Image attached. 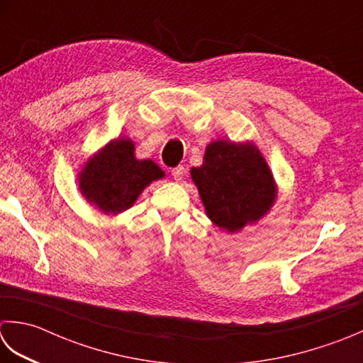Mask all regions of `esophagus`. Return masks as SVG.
Listing matches in <instances>:
<instances>
[{"instance_id": "obj_1", "label": "esophagus", "mask_w": 363, "mask_h": 363, "mask_svg": "<svg viewBox=\"0 0 363 363\" xmlns=\"http://www.w3.org/2000/svg\"><path fill=\"white\" fill-rule=\"evenodd\" d=\"M172 174L174 177V181H182L184 174H186V168L184 167H176L172 169Z\"/></svg>"}]
</instances>
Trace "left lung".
Wrapping results in <instances>:
<instances>
[{
    "label": "left lung",
    "instance_id": "left-lung-1",
    "mask_svg": "<svg viewBox=\"0 0 363 363\" xmlns=\"http://www.w3.org/2000/svg\"><path fill=\"white\" fill-rule=\"evenodd\" d=\"M190 176L206 216L230 234L264 217L279 194L271 168L252 141H211L203 165L191 167Z\"/></svg>",
    "mask_w": 363,
    "mask_h": 363
}]
</instances>
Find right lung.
Returning <instances> with one entry per match:
<instances>
[{
    "label": "right lung",
    "mask_w": 363,
    "mask_h": 363,
    "mask_svg": "<svg viewBox=\"0 0 363 363\" xmlns=\"http://www.w3.org/2000/svg\"><path fill=\"white\" fill-rule=\"evenodd\" d=\"M165 177L151 159L135 157V143L119 137L106 143L83 163L78 189L91 206L104 214L118 216L132 208L149 184Z\"/></svg>",
    "instance_id": "right-lung-1"
}]
</instances>
